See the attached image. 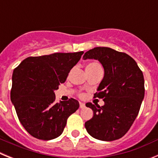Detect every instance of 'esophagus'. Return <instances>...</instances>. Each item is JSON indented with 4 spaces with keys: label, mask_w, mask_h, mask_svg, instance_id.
<instances>
[{
    "label": "esophagus",
    "mask_w": 158,
    "mask_h": 158,
    "mask_svg": "<svg viewBox=\"0 0 158 158\" xmlns=\"http://www.w3.org/2000/svg\"><path fill=\"white\" fill-rule=\"evenodd\" d=\"M85 104H83V103H80V108H85Z\"/></svg>",
    "instance_id": "34e87169"
}]
</instances>
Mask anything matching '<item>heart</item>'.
<instances>
[{"label": "heart", "mask_w": 158, "mask_h": 158, "mask_svg": "<svg viewBox=\"0 0 158 158\" xmlns=\"http://www.w3.org/2000/svg\"><path fill=\"white\" fill-rule=\"evenodd\" d=\"M96 69H101V65L97 62H91L86 65V70H93Z\"/></svg>", "instance_id": "b5f03b06"}]
</instances>
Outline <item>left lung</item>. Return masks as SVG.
Wrapping results in <instances>:
<instances>
[{"instance_id":"8db88e82","label":"left lung","mask_w":158,"mask_h":158,"mask_svg":"<svg viewBox=\"0 0 158 158\" xmlns=\"http://www.w3.org/2000/svg\"><path fill=\"white\" fill-rule=\"evenodd\" d=\"M83 58L98 60L104 69L103 80L95 97L103 99L104 106L87 103L93 116L85 123L94 139L114 141L129 131L144 99V77L135 60L128 54L109 47H95Z\"/></svg>"}]
</instances>
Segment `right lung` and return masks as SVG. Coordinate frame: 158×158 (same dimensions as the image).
Returning a JSON list of instances; mask_svg holds the SVG:
<instances>
[{
  "instance_id": "1",
  "label": "right lung",
  "mask_w": 158,
  "mask_h": 158,
  "mask_svg": "<svg viewBox=\"0 0 158 158\" xmlns=\"http://www.w3.org/2000/svg\"><path fill=\"white\" fill-rule=\"evenodd\" d=\"M83 51L29 57L12 73L11 101L24 129L31 136L51 140L62 135L67 118L79 107L75 99L55 102L54 91L66 80Z\"/></svg>"
}]
</instances>
